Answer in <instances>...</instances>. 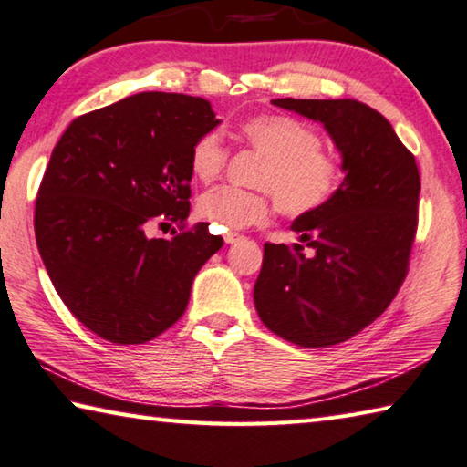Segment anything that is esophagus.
<instances>
[{"label":"esophagus","mask_w":467,"mask_h":467,"mask_svg":"<svg viewBox=\"0 0 467 467\" xmlns=\"http://www.w3.org/2000/svg\"><path fill=\"white\" fill-rule=\"evenodd\" d=\"M243 239V234H239V233H226L224 234V241L228 243V244H233V243H236V241H241Z\"/></svg>","instance_id":"obj_1"}]
</instances>
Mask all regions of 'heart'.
I'll return each mask as SVG.
<instances>
[{
    "label": "heart",
    "mask_w": 467,
    "mask_h": 467,
    "mask_svg": "<svg viewBox=\"0 0 467 467\" xmlns=\"http://www.w3.org/2000/svg\"><path fill=\"white\" fill-rule=\"evenodd\" d=\"M239 144L262 156L253 175L257 189L220 187L200 197L197 214L220 233L264 224L274 203L288 218L317 214L334 200L344 183V164L321 148L311 125L282 113L251 115L236 125ZM231 150L220 133L210 131L195 140L189 169L202 183L223 177Z\"/></svg>",
    "instance_id": "1"
}]
</instances>
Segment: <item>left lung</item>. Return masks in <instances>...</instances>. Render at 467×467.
I'll return each instance as SVG.
<instances>
[{"instance_id":"1","label":"left lung","mask_w":467,"mask_h":467,"mask_svg":"<svg viewBox=\"0 0 467 467\" xmlns=\"http://www.w3.org/2000/svg\"><path fill=\"white\" fill-rule=\"evenodd\" d=\"M321 121L344 156V183L317 214L296 218L303 244H264L253 290L259 319L288 342L326 348L381 315L404 284L418 228L416 158L389 121L365 102L278 99Z\"/></svg>"}]
</instances>
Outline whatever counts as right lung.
<instances>
[{
	"instance_id": "add662e5",
	"label": "right lung",
	"mask_w": 467,
	"mask_h": 467,
	"mask_svg": "<svg viewBox=\"0 0 467 467\" xmlns=\"http://www.w3.org/2000/svg\"><path fill=\"white\" fill-rule=\"evenodd\" d=\"M216 125L200 97L141 92L80 115L55 146L35 203L36 247L67 309L107 342L167 331L223 247L208 223L187 224L189 154ZM167 223L180 228L172 240L149 236Z\"/></svg>"
}]
</instances>
